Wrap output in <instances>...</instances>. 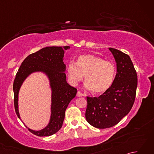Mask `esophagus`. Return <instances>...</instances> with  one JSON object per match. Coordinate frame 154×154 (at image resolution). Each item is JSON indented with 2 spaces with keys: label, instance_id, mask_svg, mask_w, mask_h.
<instances>
[{
  "label": "esophagus",
  "instance_id": "obj_1",
  "mask_svg": "<svg viewBox=\"0 0 154 154\" xmlns=\"http://www.w3.org/2000/svg\"><path fill=\"white\" fill-rule=\"evenodd\" d=\"M84 94L83 93H81L80 91H77V97H83Z\"/></svg>",
  "mask_w": 154,
  "mask_h": 154
}]
</instances>
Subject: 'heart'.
I'll return each instance as SVG.
<instances>
[{"label": "heart", "mask_w": 154, "mask_h": 154, "mask_svg": "<svg viewBox=\"0 0 154 154\" xmlns=\"http://www.w3.org/2000/svg\"><path fill=\"white\" fill-rule=\"evenodd\" d=\"M68 76L71 82L76 85L83 79L85 87L94 94L105 93L112 85L115 76V67L110 61L93 55L86 54L79 57L77 63L70 62L67 65Z\"/></svg>", "instance_id": "b5f03b06"}]
</instances>
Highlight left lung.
Returning a JSON list of instances; mask_svg holds the SVG:
<instances>
[{
    "instance_id": "left-lung-1",
    "label": "left lung",
    "mask_w": 154,
    "mask_h": 154,
    "mask_svg": "<svg viewBox=\"0 0 154 154\" xmlns=\"http://www.w3.org/2000/svg\"><path fill=\"white\" fill-rule=\"evenodd\" d=\"M116 62L117 72L112 85L99 97H87L85 118L91 126L103 129L119 123L134 103L138 77L128 55L109 48Z\"/></svg>"
}]
</instances>
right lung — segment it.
Here are the masks:
<instances>
[{"mask_svg":"<svg viewBox=\"0 0 154 154\" xmlns=\"http://www.w3.org/2000/svg\"><path fill=\"white\" fill-rule=\"evenodd\" d=\"M69 46H51L41 49L29 55L23 61L16 75L13 83L14 103L16 113L20 119L18 111V93L22 85L29 75L34 72H43L50 80L51 89V117L48 125L39 131L28 130L38 136H49L60 130L65 119V112L69 103L75 98L77 89L69 85L66 81L64 52Z\"/></svg>","mask_w":154,"mask_h":154,"instance_id":"1","label":"right lung"}]
</instances>
